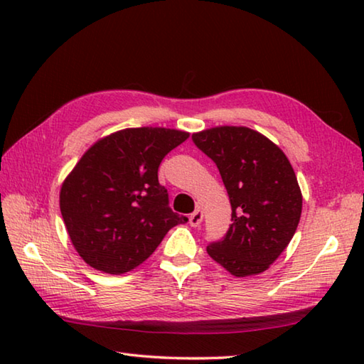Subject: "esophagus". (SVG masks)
Returning a JSON list of instances; mask_svg holds the SVG:
<instances>
[{
    "mask_svg": "<svg viewBox=\"0 0 364 364\" xmlns=\"http://www.w3.org/2000/svg\"><path fill=\"white\" fill-rule=\"evenodd\" d=\"M202 217H204V213H202L200 208H197L193 213L189 215V225L191 226H199L202 223Z\"/></svg>",
    "mask_w": 364,
    "mask_h": 364,
    "instance_id": "esophagus-1",
    "label": "esophagus"
}]
</instances>
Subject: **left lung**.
<instances>
[{
  "mask_svg": "<svg viewBox=\"0 0 364 364\" xmlns=\"http://www.w3.org/2000/svg\"><path fill=\"white\" fill-rule=\"evenodd\" d=\"M210 157L231 202L223 239L207 254L237 278L263 273L291 242L301 215V193L287 157L247 127H217L193 134Z\"/></svg>",
  "mask_w": 364,
  "mask_h": 364,
  "instance_id": "left-lung-1",
  "label": "left lung"
}]
</instances>
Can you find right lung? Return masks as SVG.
Listing matches in <instances>:
<instances>
[{"label":"right lung","instance_id":"right-lung-1","mask_svg":"<svg viewBox=\"0 0 364 364\" xmlns=\"http://www.w3.org/2000/svg\"><path fill=\"white\" fill-rule=\"evenodd\" d=\"M189 133L127 128L83 154L60 188L59 204L73 247L97 271L122 274L149 258L171 228L188 218L171 210L159 165Z\"/></svg>","mask_w":364,"mask_h":364}]
</instances>
